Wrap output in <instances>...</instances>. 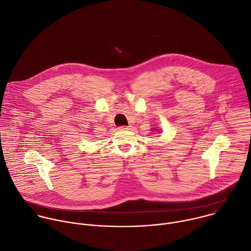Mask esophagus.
<instances>
[{
    "mask_svg": "<svg viewBox=\"0 0 251 251\" xmlns=\"http://www.w3.org/2000/svg\"><path fill=\"white\" fill-rule=\"evenodd\" d=\"M130 128H131V126H120L118 129L119 130H128Z\"/></svg>",
    "mask_w": 251,
    "mask_h": 251,
    "instance_id": "obj_1",
    "label": "esophagus"
}]
</instances>
